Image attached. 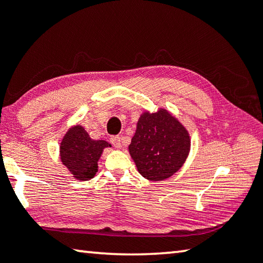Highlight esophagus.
Returning a JSON list of instances; mask_svg holds the SVG:
<instances>
[{"mask_svg":"<svg viewBox=\"0 0 263 263\" xmlns=\"http://www.w3.org/2000/svg\"><path fill=\"white\" fill-rule=\"evenodd\" d=\"M110 141H111V144L114 145L115 147H117V148H120V147H122V139H120V137H118V136H114V137H111Z\"/></svg>","mask_w":263,"mask_h":263,"instance_id":"obj_1","label":"esophagus"}]
</instances>
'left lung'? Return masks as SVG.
<instances>
[{
  "label": "left lung",
  "instance_id": "8db88e82",
  "mask_svg": "<svg viewBox=\"0 0 263 263\" xmlns=\"http://www.w3.org/2000/svg\"><path fill=\"white\" fill-rule=\"evenodd\" d=\"M191 139L186 128L164 109L144 112L137 123L128 151L138 172L152 181L167 179L184 164Z\"/></svg>",
  "mask_w": 263,
  "mask_h": 263
}]
</instances>
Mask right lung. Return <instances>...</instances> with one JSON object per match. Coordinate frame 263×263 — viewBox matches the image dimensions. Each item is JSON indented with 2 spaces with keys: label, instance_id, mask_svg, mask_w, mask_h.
<instances>
[{
  "label": "right lung",
  "instance_id": "right-lung-1",
  "mask_svg": "<svg viewBox=\"0 0 263 263\" xmlns=\"http://www.w3.org/2000/svg\"><path fill=\"white\" fill-rule=\"evenodd\" d=\"M111 145L90 138L84 127L76 125L65 133L61 143V160L77 180H90L98 171L103 149Z\"/></svg>",
  "mask_w": 263,
  "mask_h": 263
}]
</instances>
